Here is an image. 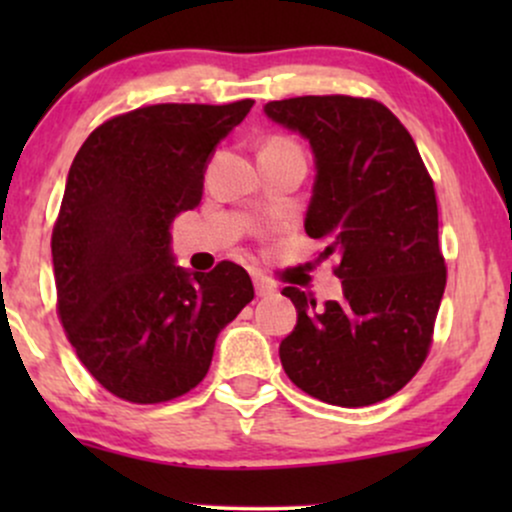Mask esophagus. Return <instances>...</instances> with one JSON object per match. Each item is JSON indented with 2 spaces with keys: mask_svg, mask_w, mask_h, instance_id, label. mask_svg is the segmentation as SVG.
<instances>
[{
  "mask_svg": "<svg viewBox=\"0 0 512 512\" xmlns=\"http://www.w3.org/2000/svg\"><path fill=\"white\" fill-rule=\"evenodd\" d=\"M276 291V286L272 284V281H267V279H262V276H257L255 279V293L260 298H264V296H272V293Z\"/></svg>",
  "mask_w": 512,
  "mask_h": 512,
  "instance_id": "obj_1",
  "label": "esophagus"
}]
</instances>
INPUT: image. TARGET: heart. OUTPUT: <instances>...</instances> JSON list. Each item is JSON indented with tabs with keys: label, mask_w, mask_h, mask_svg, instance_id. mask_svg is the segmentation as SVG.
I'll use <instances>...</instances> for the list:
<instances>
[{
	"label": "heart",
	"mask_w": 512,
	"mask_h": 512,
	"mask_svg": "<svg viewBox=\"0 0 512 512\" xmlns=\"http://www.w3.org/2000/svg\"><path fill=\"white\" fill-rule=\"evenodd\" d=\"M267 146H296V144L289 142V139H284V137H274V139H269Z\"/></svg>",
	"instance_id": "heart-1"
}]
</instances>
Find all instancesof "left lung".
Segmentation results:
<instances>
[{
	"label": "left lung",
	"mask_w": 512,
	"mask_h": 512,
	"mask_svg": "<svg viewBox=\"0 0 512 512\" xmlns=\"http://www.w3.org/2000/svg\"><path fill=\"white\" fill-rule=\"evenodd\" d=\"M264 113L313 146L305 233L325 243L322 257L337 255L344 291L317 310L286 286L298 322L281 366L320 402H383L424 366L448 279L431 175L407 127L373 98L298 96Z\"/></svg>",
	"instance_id": "obj_1"
}]
</instances>
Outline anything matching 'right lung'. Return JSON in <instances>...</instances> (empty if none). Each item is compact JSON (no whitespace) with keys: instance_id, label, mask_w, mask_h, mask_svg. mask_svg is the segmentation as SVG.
I'll use <instances>...</instances> for the list:
<instances>
[{"instance_id":"right-lung-1","label":"right lung","mask_w":512,"mask_h":512,"mask_svg":"<svg viewBox=\"0 0 512 512\" xmlns=\"http://www.w3.org/2000/svg\"><path fill=\"white\" fill-rule=\"evenodd\" d=\"M252 103L144 105L74 156L52 228L57 313L84 368L125 402L197 387L219 332L255 298L240 264L190 274L170 255V223L202 202L209 156Z\"/></svg>"}]
</instances>
